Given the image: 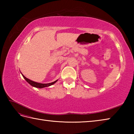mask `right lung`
<instances>
[{
	"label": "right lung",
	"instance_id": "add662e5",
	"mask_svg": "<svg viewBox=\"0 0 134 134\" xmlns=\"http://www.w3.org/2000/svg\"><path fill=\"white\" fill-rule=\"evenodd\" d=\"M22 76H23V77L25 78V80H26L30 85H32V86L37 87V88H43V87L49 86H51V85H52L53 84H54L55 83H56V82H57V81H55V82H52V83H38V82H34V81H32L30 80V79H27V78L25 77V76L24 75H22Z\"/></svg>",
	"mask_w": 134,
	"mask_h": 134
}]
</instances>
